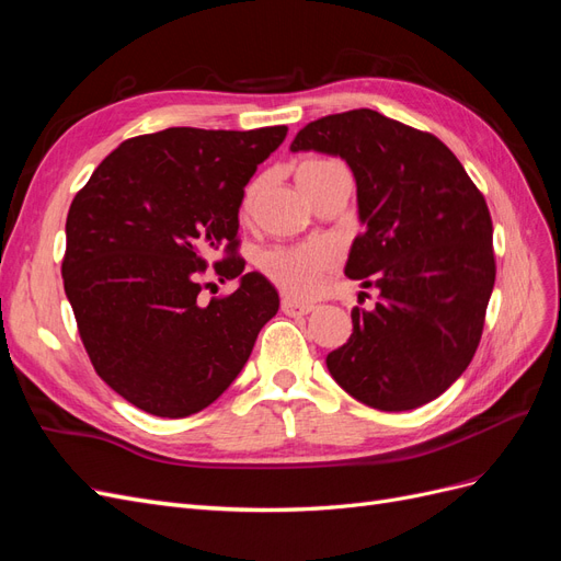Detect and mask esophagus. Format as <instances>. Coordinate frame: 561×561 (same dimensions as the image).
I'll return each instance as SVG.
<instances>
[{"mask_svg":"<svg viewBox=\"0 0 561 561\" xmlns=\"http://www.w3.org/2000/svg\"><path fill=\"white\" fill-rule=\"evenodd\" d=\"M280 309H283L285 316H307V313L313 311L311 304H299V301H295L290 297H283Z\"/></svg>","mask_w":561,"mask_h":561,"instance_id":"34e87169","label":"esophagus"}]
</instances>
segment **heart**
Returning <instances> with one entry per match:
<instances>
[{
    "mask_svg": "<svg viewBox=\"0 0 561 561\" xmlns=\"http://www.w3.org/2000/svg\"><path fill=\"white\" fill-rule=\"evenodd\" d=\"M330 163L332 161H325V159L304 161L297 171V180H304ZM257 192H260L257 182L248 186L241 203V217L250 215L252 203L257 198ZM334 262H336L334 252L328 245L311 243V245L268 250L262 257L260 266L264 271V276L274 283L278 290H283L285 295H290L295 299H309L320 290L322 280L328 278V274H332Z\"/></svg>",
    "mask_w": 561,
    "mask_h": 561,
    "instance_id": "heart-1",
    "label": "heart"
}]
</instances>
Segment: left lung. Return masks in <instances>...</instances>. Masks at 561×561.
I'll use <instances>...</instances> for the list:
<instances>
[{"label": "left lung", "mask_w": 561, "mask_h": 561, "mask_svg": "<svg viewBox=\"0 0 561 561\" xmlns=\"http://www.w3.org/2000/svg\"><path fill=\"white\" fill-rule=\"evenodd\" d=\"M290 149L328 151L351 165L365 231L346 276L381 293L375 311H351L353 334L328 355L330 375L381 412L443 396L480 346L496 280L482 192L433 133L375 110L322 116Z\"/></svg>", "instance_id": "obj_1"}]
</instances>
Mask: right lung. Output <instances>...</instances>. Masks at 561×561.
<instances>
[{
	"label": "right lung",
	"mask_w": 561,
	"mask_h": 561,
	"mask_svg": "<svg viewBox=\"0 0 561 561\" xmlns=\"http://www.w3.org/2000/svg\"><path fill=\"white\" fill-rule=\"evenodd\" d=\"M285 135L287 126L138 135L77 192L65 225V295L98 377L138 410L201 412L239 377L276 316V287L257 271L243 274L239 208ZM206 273L241 275L242 285L203 305Z\"/></svg>",
	"instance_id": "right-lung-1"
}]
</instances>
